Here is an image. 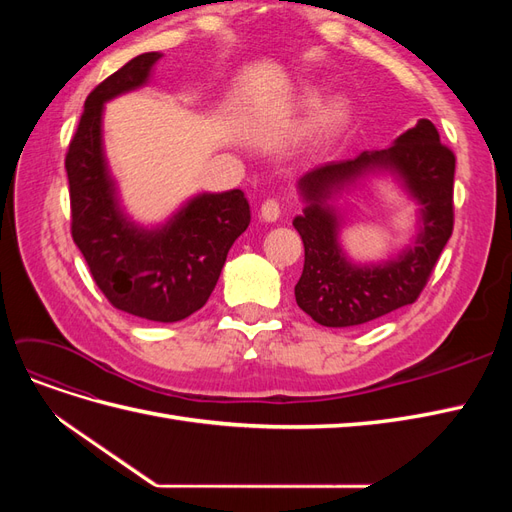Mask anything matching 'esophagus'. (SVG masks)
<instances>
[{"mask_svg": "<svg viewBox=\"0 0 512 512\" xmlns=\"http://www.w3.org/2000/svg\"><path fill=\"white\" fill-rule=\"evenodd\" d=\"M280 213H282V207H280V200H277V198H267L260 207V218L265 222H275L277 218H280Z\"/></svg>", "mask_w": 512, "mask_h": 512, "instance_id": "obj_1", "label": "esophagus"}]
</instances>
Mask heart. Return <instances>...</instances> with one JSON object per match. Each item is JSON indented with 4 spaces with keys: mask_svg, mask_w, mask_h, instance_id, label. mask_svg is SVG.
Wrapping results in <instances>:
<instances>
[{
    "mask_svg": "<svg viewBox=\"0 0 512 512\" xmlns=\"http://www.w3.org/2000/svg\"><path fill=\"white\" fill-rule=\"evenodd\" d=\"M303 100L307 104H312L316 100V94H314V91H305ZM348 117H350V106L344 98H331L327 102H322L318 106V111L314 113V119H312L314 138H318L320 143L329 141V138H333L339 130L346 126Z\"/></svg>",
    "mask_w": 512,
    "mask_h": 512,
    "instance_id": "heart-1",
    "label": "heart"
}]
</instances>
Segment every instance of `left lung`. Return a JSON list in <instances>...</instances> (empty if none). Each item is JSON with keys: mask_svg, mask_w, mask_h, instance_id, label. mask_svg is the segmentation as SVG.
<instances>
[{"mask_svg": "<svg viewBox=\"0 0 512 512\" xmlns=\"http://www.w3.org/2000/svg\"><path fill=\"white\" fill-rule=\"evenodd\" d=\"M393 167L424 205V228L408 253L378 268H354L338 250L336 219L326 198L365 169ZM307 200L292 226L303 239L305 265L294 286L297 305L322 327H356L414 303L453 235L455 153L438 128L421 119L395 145L354 160L322 164L299 181Z\"/></svg>", "mask_w": 512, "mask_h": 512, "instance_id": "obj_1", "label": "left lung"}]
</instances>
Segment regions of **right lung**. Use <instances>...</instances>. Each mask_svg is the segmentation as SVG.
Here are the masks:
<instances>
[{
  "instance_id": "add662e5",
  "label": "right lung",
  "mask_w": 512,
  "mask_h": 512,
  "mask_svg": "<svg viewBox=\"0 0 512 512\" xmlns=\"http://www.w3.org/2000/svg\"><path fill=\"white\" fill-rule=\"evenodd\" d=\"M158 59H130L87 96L66 153L70 232L108 303L145 320L177 322L211 297L228 250L250 226V203L241 190L200 194L160 230L136 228L121 215L102 156V106L145 85Z\"/></svg>"
}]
</instances>
